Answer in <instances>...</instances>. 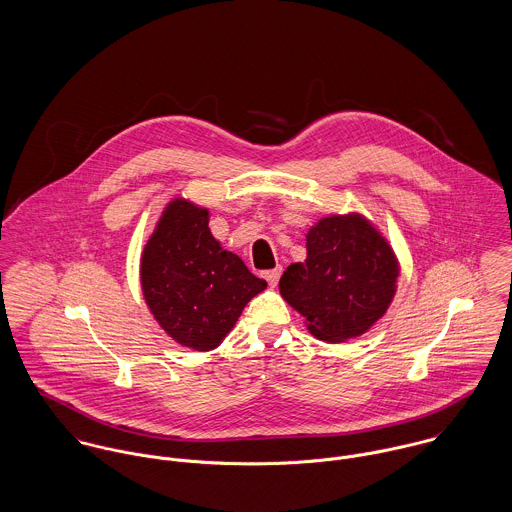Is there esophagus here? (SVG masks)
<instances>
[{
    "label": "esophagus",
    "instance_id": "34e87169",
    "mask_svg": "<svg viewBox=\"0 0 512 512\" xmlns=\"http://www.w3.org/2000/svg\"><path fill=\"white\" fill-rule=\"evenodd\" d=\"M281 273H283V269L277 267V269H273V271H265L263 277L267 279V283L271 284V286H277L279 279H281Z\"/></svg>",
    "mask_w": 512,
    "mask_h": 512
}]
</instances>
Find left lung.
I'll return each mask as SVG.
<instances>
[{"label":"left lung","mask_w":512,"mask_h":512,"mask_svg":"<svg viewBox=\"0 0 512 512\" xmlns=\"http://www.w3.org/2000/svg\"><path fill=\"white\" fill-rule=\"evenodd\" d=\"M306 261L281 277L284 300L318 340L365 334L389 308L398 263L391 245L363 216H328L306 235Z\"/></svg>","instance_id":"obj_1"}]
</instances>
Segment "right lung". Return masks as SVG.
Masks as SVG:
<instances>
[{
	"label": "right lung",
	"mask_w": 512,
	"mask_h": 512,
	"mask_svg": "<svg viewBox=\"0 0 512 512\" xmlns=\"http://www.w3.org/2000/svg\"><path fill=\"white\" fill-rule=\"evenodd\" d=\"M208 210L176 198L141 257V286L161 328L184 347L210 351L245 304L267 288L208 228Z\"/></svg>",
	"instance_id": "right-lung-1"
}]
</instances>
